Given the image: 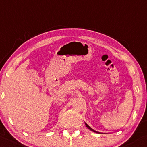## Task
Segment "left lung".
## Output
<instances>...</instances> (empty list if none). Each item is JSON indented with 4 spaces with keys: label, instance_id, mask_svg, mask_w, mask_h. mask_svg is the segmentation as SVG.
I'll list each match as a JSON object with an SVG mask.
<instances>
[{
    "label": "left lung",
    "instance_id": "obj_1",
    "mask_svg": "<svg viewBox=\"0 0 147 147\" xmlns=\"http://www.w3.org/2000/svg\"><path fill=\"white\" fill-rule=\"evenodd\" d=\"M85 125H86V127L88 128V129H90V130H92V131H93V132H96V133H100V134H103V133H101V132H97V131H96V130H94V129H92V127H89V125H88L87 124H86V123H85ZM103 134H106V133H103Z\"/></svg>",
    "mask_w": 147,
    "mask_h": 147
}]
</instances>
